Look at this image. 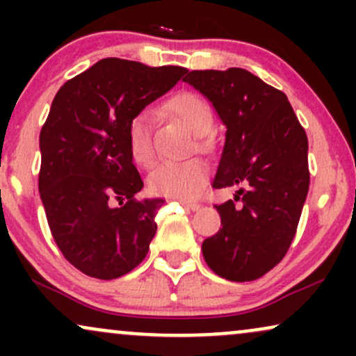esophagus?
Masks as SVG:
<instances>
[{"instance_id":"1","label":"esophagus","mask_w":356,"mask_h":356,"mask_svg":"<svg viewBox=\"0 0 356 356\" xmlns=\"http://www.w3.org/2000/svg\"><path fill=\"white\" fill-rule=\"evenodd\" d=\"M181 204L184 207H186V209H189V211H197L199 207H201V204L192 202V201H181Z\"/></svg>"}]
</instances>
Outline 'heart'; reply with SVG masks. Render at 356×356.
<instances>
[{
    "mask_svg": "<svg viewBox=\"0 0 356 356\" xmlns=\"http://www.w3.org/2000/svg\"><path fill=\"white\" fill-rule=\"evenodd\" d=\"M167 112L182 122L197 138V149H212L211 134L214 130V112L202 97L184 92L165 104ZM125 144L134 164L149 169L154 164L155 150L152 142V118L142 110L129 120L125 130ZM211 169L201 159H187L181 162H162L149 175L147 187L154 195L191 201L199 197L209 181Z\"/></svg>",
    "mask_w": 356,
    "mask_h": 356,
    "instance_id": "obj_1",
    "label": "heart"
}]
</instances>
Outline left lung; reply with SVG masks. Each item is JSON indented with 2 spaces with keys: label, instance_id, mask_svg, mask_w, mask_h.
<instances>
[{
  "label": "left lung",
  "instance_id": "8db88e82",
  "mask_svg": "<svg viewBox=\"0 0 356 356\" xmlns=\"http://www.w3.org/2000/svg\"><path fill=\"white\" fill-rule=\"evenodd\" d=\"M184 81L212 102L227 127L212 187L239 186L234 201L216 204L220 229L204 239V259L226 280H257L296 234L309 189L308 137L288 97L244 68L192 70Z\"/></svg>",
  "mask_w": 356,
  "mask_h": 356
}]
</instances>
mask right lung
Returning <instances> with one entry per match:
<instances>
[{"mask_svg":"<svg viewBox=\"0 0 356 356\" xmlns=\"http://www.w3.org/2000/svg\"><path fill=\"white\" fill-rule=\"evenodd\" d=\"M186 73L104 58L56 92L40 132L38 189L56 246L83 275L115 280L149 251L164 199H137L144 182L125 130Z\"/></svg>","mask_w":356,"mask_h":356,"instance_id":"1","label":"right lung"}]
</instances>
